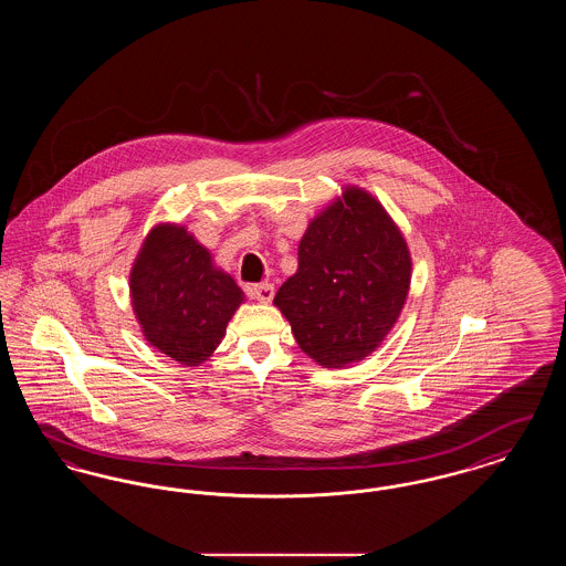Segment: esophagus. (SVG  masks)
Masks as SVG:
<instances>
[{"label":"esophagus","instance_id":"esophagus-1","mask_svg":"<svg viewBox=\"0 0 566 566\" xmlns=\"http://www.w3.org/2000/svg\"><path fill=\"white\" fill-rule=\"evenodd\" d=\"M273 286L271 284H254V286H248V295L252 296V298H256L259 303H271V298H273Z\"/></svg>","mask_w":566,"mask_h":566}]
</instances>
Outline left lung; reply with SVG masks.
<instances>
[{
	"label": "left lung",
	"mask_w": 566,
	"mask_h": 566,
	"mask_svg": "<svg viewBox=\"0 0 566 566\" xmlns=\"http://www.w3.org/2000/svg\"><path fill=\"white\" fill-rule=\"evenodd\" d=\"M411 284L401 229L369 190L344 187L298 242V270L273 298L298 348L328 369L354 365L381 346Z\"/></svg>",
	"instance_id": "1"
}]
</instances>
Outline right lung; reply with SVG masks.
Wrapping results in <instances>:
<instances>
[{
  "instance_id": "right-lung-1",
  "label": "right lung",
  "mask_w": 566,
  "mask_h": 566,
  "mask_svg": "<svg viewBox=\"0 0 566 566\" xmlns=\"http://www.w3.org/2000/svg\"><path fill=\"white\" fill-rule=\"evenodd\" d=\"M129 296L146 342L185 367L214 354L245 301L210 250L176 222H159L146 235L129 273Z\"/></svg>"
}]
</instances>
